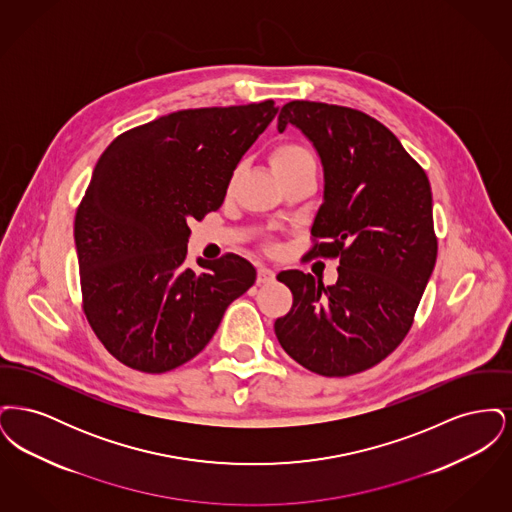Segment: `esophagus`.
Segmentation results:
<instances>
[{
    "label": "esophagus",
    "instance_id": "esophagus-1",
    "mask_svg": "<svg viewBox=\"0 0 512 512\" xmlns=\"http://www.w3.org/2000/svg\"><path fill=\"white\" fill-rule=\"evenodd\" d=\"M274 278H276L274 270H270L268 267H259L257 270V284H270V282H274Z\"/></svg>",
    "mask_w": 512,
    "mask_h": 512
}]
</instances>
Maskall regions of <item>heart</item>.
<instances>
[{"instance_id":"b5f03b06","label":"heart","mask_w":512,"mask_h":512,"mask_svg":"<svg viewBox=\"0 0 512 512\" xmlns=\"http://www.w3.org/2000/svg\"><path fill=\"white\" fill-rule=\"evenodd\" d=\"M270 165L274 174H288L299 169H311L315 167V157L311 151L295 142H284L274 147L270 153ZM317 169V167H315Z\"/></svg>"}]
</instances>
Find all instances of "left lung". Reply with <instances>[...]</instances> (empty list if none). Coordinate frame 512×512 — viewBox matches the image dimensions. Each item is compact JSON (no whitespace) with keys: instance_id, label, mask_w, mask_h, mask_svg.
<instances>
[{"instance_id":"8db88e82","label":"left lung","mask_w":512,"mask_h":512,"mask_svg":"<svg viewBox=\"0 0 512 512\" xmlns=\"http://www.w3.org/2000/svg\"><path fill=\"white\" fill-rule=\"evenodd\" d=\"M299 128L324 169V203L307 259H340L324 286L301 270L276 278L293 293L274 332L284 351L320 376H351L405 340L438 257L432 188L424 169L382 122L363 111L290 101L278 130Z\"/></svg>"}]
</instances>
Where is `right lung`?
Wrapping results in <instances>:
<instances>
[{
	"mask_svg": "<svg viewBox=\"0 0 512 512\" xmlns=\"http://www.w3.org/2000/svg\"><path fill=\"white\" fill-rule=\"evenodd\" d=\"M278 107L186 109L107 147L74 217L82 307L105 349L147 374L188 363L255 284L236 253L186 265L190 222L217 211L234 169Z\"/></svg>",
	"mask_w": 512,
	"mask_h": 512,
	"instance_id": "add662e5",
	"label": "right lung"
}]
</instances>
